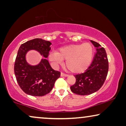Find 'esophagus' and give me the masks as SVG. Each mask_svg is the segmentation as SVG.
Listing matches in <instances>:
<instances>
[{
	"label": "esophagus",
	"instance_id": "obj_1",
	"mask_svg": "<svg viewBox=\"0 0 126 126\" xmlns=\"http://www.w3.org/2000/svg\"><path fill=\"white\" fill-rule=\"evenodd\" d=\"M68 76V75H67V74L63 73V72H61V76H62V77H67Z\"/></svg>",
	"mask_w": 126,
	"mask_h": 126
}]
</instances>
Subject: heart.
<instances>
[{"label":"heart","instance_id":"b5f03b06","mask_svg":"<svg viewBox=\"0 0 126 126\" xmlns=\"http://www.w3.org/2000/svg\"><path fill=\"white\" fill-rule=\"evenodd\" d=\"M94 48L89 43L71 45L60 48L58 52L49 55L51 62L57 65L66 60L67 68L73 73H81L88 68L92 61Z\"/></svg>","mask_w":126,"mask_h":126}]
</instances>
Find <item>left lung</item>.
Segmentation results:
<instances>
[{
	"label": "left lung",
	"mask_w": 126,
	"mask_h": 126,
	"mask_svg": "<svg viewBox=\"0 0 126 126\" xmlns=\"http://www.w3.org/2000/svg\"><path fill=\"white\" fill-rule=\"evenodd\" d=\"M96 53L90 66L81 74L75 75V84L70 87L72 92L80 95H88L96 92L102 87L108 71V61L104 47L97 42L91 41Z\"/></svg>",
	"instance_id": "obj_1"
}]
</instances>
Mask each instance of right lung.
<instances>
[{
    "label": "right lung",
    "instance_id": "right-lung-1",
    "mask_svg": "<svg viewBox=\"0 0 126 126\" xmlns=\"http://www.w3.org/2000/svg\"><path fill=\"white\" fill-rule=\"evenodd\" d=\"M51 43L41 38L32 39L22 44L18 51L14 64V73L19 85L26 94L42 96L49 94L61 73L53 69L46 58L38 65L32 66L26 61V54L30 50H35L45 58L50 50Z\"/></svg>",
    "mask_w": 126,
    "mask_h": 126
}]
</instances>
